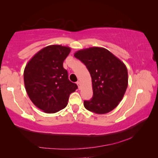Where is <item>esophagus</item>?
Here are the masks:
<instances>
[{"label": "esophagus", "mask_w": 158, "mask_h": 158, "mask_svg": "<svg viewBox=\"0 0 158 158\" xmlns=\"http://www.w3.org/2000/svg\"><path fill=\"white\" fill-rule=\"evenodd\" d=\"M77 85H78L79 89H80V85H81V83H80V81H77Z\"/></svg>", "instance_id": "1"}]
</instances>
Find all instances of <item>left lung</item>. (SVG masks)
Here are the masks:
<instances>
[{
    "mask_svg": "<svg viewBox=\"0 0 158 158\" xmlns=\"http://www.w3.org/2000/svg\"><path fill=\"white\" fill-rule=\"evenodd\" d=\"M86 66L92 79L93 95L84 100V107L98 114L115 109L122 100L128 84L127 69L125 64L107 49L90 47L74 53Z\"/></svg>",
    "mask_w": 158,
    "mask_h": 158,
    "instance_id": "1",
    "label": "left lung"
}]
</instances>
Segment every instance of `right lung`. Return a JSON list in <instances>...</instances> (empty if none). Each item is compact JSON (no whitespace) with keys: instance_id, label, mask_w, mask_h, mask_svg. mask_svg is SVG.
Segmentation results:
<instances>
[{"instance_id":"add662e5","label":"right lung","mask_w":158,"mask_h":158,"mask_svg":"<svg viewBox=\"0 0 158 158\" xmlns=\"http://www.w3.org/2000/svg\"><path fill=\"white\" fill-rule=\"evenodd\" d=\"M70 51L69 47L49 45L26 64L23 72L26 90L32 102L45 113L53 114L65 108L69 95L78 89L68 79L63 65Z\"/></svg>"}]
</instances>
